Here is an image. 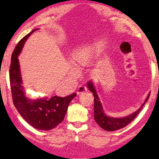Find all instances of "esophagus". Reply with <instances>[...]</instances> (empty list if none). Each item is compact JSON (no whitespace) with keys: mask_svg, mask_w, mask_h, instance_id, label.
<instances>
[{"mask_svg":"<svg viewBox=\"0 0 159 159\" xmlns=\"http://www.w3.org/2000/svg\"><path fill=\"white\" fill-rule=\"evenodd\" d=\"M87 88L85 87V86H83V85H80L79 88H78L77 89V92L76 93L78 95H80V94H82V93H84L85 92H87Z\"/></svg>","mask_w":159,"mask_h":159,"instance_id":"esophagus-1","label":"esophagus"}]
</instances>
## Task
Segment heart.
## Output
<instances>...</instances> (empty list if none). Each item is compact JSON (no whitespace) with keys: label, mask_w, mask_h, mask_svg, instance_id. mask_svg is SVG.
<instances>
[{"label":"heart","mask_w":159,"mask_h":159,"mask_svg":"<svg viewBox=\"0 0 159 159\" xmlns=\"http://www.w3.org/2000/svg\"><path fill=\"white\" fill-rule=\"evenodd\" d=\"M92 56V50L89 48H83L76 50L73 55L74 63L78 66H83L88 64ZM76 71H72L71 74L76 75Z\"/></svg>","instance_id":"b5f03b06"}]
</instances>
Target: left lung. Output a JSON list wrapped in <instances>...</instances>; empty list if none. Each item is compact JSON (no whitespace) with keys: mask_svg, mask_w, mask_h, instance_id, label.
<instances>
[{"mask_svg":"<svg viewBox=\"0 0 159 159\" xmlns=\"http://www.w3.org/2000/svg\"><path fill=\"white\" fill-rule=\"evenodd\" d=\"M86 85H87L88 90H90V92L93 94L94 99H95V102H94V118H95L96 123L102 129L107 131H114L119 130V129L124 128L128 124H129L138 115L139 111L143 108L145 103L147 102L150 96L149 93L141 107L137 111L133 112V114H130V115H128L127 116L124 117H111L107 115L105 111H104L101 100L99 98L98 92H97L94 82L92 80H90L87 83Z\"/></svg>","mask_w":159,"mask_h":159,"instance_id":"obj_1","label":"left lung"}]
</instances>
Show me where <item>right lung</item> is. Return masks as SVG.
I'll return each mask as SVG.
<instances>
[{
  "label": "right lung",
  "instance_id": "right-lung-1",
  "mask_svg": "<svg viewBox=\"0 0 159 159\" xmlns=\"http://www.w3.org/2000/svg\"><path fill=\"white\" fill-rule=\"evenodd\" d=\"M38 29H34L24 37L13 51L10 68V81L13 103L21 117L38 130H49L62 122L69 104L76 94L72 93L64 98L55 95L50 98L44 96L37 99L26 96L18 57L26 40Z\"/></svg>",
  "mask_w": 159,
  "mask_h": 159
}]
</instances>
